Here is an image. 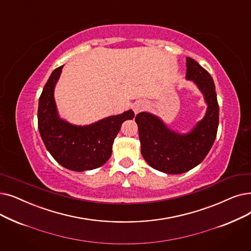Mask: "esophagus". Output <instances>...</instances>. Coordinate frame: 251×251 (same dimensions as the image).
<instances>
[{
    "instance_id": "obj_1",
    "label": "esophagus",
    "mask_w": 251,
    "mask_h": 251,
    "mask_svg": "<svg viewBox=\"0 0 251 251\" xmlns=\"http://www.w3.org/2000/svg\"><path fill=\"white\" fill-rule=\"evenodd\" d=\"M146 103H145V101H137L134 105H133V111H134V113L135 114H138V113H140L141 111H144L145 108H146Z\"/></svg>"
}]
</instances>
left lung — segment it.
<instances>
[{
  "label": "left lung",
  "instance_id": "1",
  "mask_svg": "<svg viewBox=\"0 0 251 251\" xmlns=\"http://www.w3.org/2000/svg\"><path fill=\"white\" fill-rule=\"evenodd\" d=\"M186 79L197 85L207 103L205 116L191 131H173L159 117L148 112L135 117L141 155L151 167L167 174L183 173L199 165L210 151L219 127L220 107L211 75L197 61L187 57Z\"/></svg>",
  "mask_w": 251,
  "mask_h": 251
}]
</instances>
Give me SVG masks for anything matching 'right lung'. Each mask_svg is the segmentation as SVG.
Wrapping results in <instances>:
<instances>
[{
    "label": "right lung",
    "mask_w": 251,
    "mask_h": 251,
    "mask_svg": "<svg viewBox=\"0 0 251 251\" xmlns=\"http://www.w3.org/2000/svg\"><path fill=\"white\" fill-rule=\"evenodd\" d=\"M63 65L54 70L39 100L38 127L46 149L59 164L73 171L92 170L102 166L112 155L114 139L132 110L110 116L89 125H74L58 115L54 89Z\"/></svg>",
    "instance_id": "obj_1"
}]
</instances>
